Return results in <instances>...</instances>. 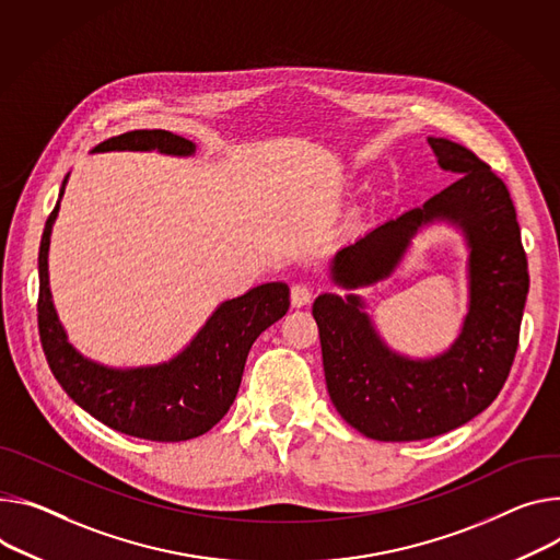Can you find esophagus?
<instances>
[{
	"instance_id": "obj_1",
	"label": "esophagus",
	"mask_w": 560,
	"mask_h": 560,
	"mask_svg": "<svg viewBox=\"0 0 560 560\" xmlns=\"http://www.w3.org/2000/svg\"><path fill=\"white\" fill-rule=\"evenodd\" d=\"M311 299H313V290H311L306 283H294V285L290 288V301H292L294 308L308 306Z\"/></svg>"
}]
</instances>
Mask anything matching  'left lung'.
I'll return each mask as SVG.
<instances>
[{"label":"left lung","mask_w":560,"mask_h":560,"mask_svg":"<svg viewBox=\"0 0 560 560\" xmlns=\"http://www.w3.org/2000/svg\"><path fill=\"white\" fill-rule=\"evenodd\" d=\"M453 185L343 245L330 279L358 290L388 279L429 225L465 236L469 308L453 343L433 358H409L377 332L366 301L324 292L313 303L328 395L339 416L380 442H413L467 424L498 397L510 375L529 290L527 257L504 183L467 147L427 138Z\"/></svg>","instance_id":"left-lung-1"}]
</instances>
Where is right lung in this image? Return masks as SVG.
<instances>
[{"instance_id":"1","label":"right lung","mask_w":560,"mask_h":560,"mask_svg":"<svg viewBox=\"0 0 560 560\" xmlns=\"http://www.w3.org/2000/svg\"><path fill=\"white\" fill-rule=\"evenodd\" d=\"M105 151H159L185 159L194 156L196 144L165 129H136L100 142L91 154ZM67 180L69 174L44 225L37 259V324L50 371L80 409L125 435L183 442L208 433L230 411L252 343L288 313L290 288L283 281H272L223 301L170 362L136 369L93 362L69 341L48 285L50 232Z\"/></svg>"}]
</instances>
